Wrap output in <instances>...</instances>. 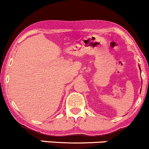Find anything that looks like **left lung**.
Returning a JSON list of instances; mask_svg holds the SVG:
<instances>
[{"label": "left lung", "instance_id": "obj_1", "mask_svg": "<svg viewBox=\"0 0 149 149\" xmlns=\"http://www.w3.org/2000/svg\"><path fill=\"white\" fill-rule=\"evenodd\" d=\"M140 69H141V68H140Z\"/></svg>", "mask_w": 149, "mask_h": 149}]
</instances>
